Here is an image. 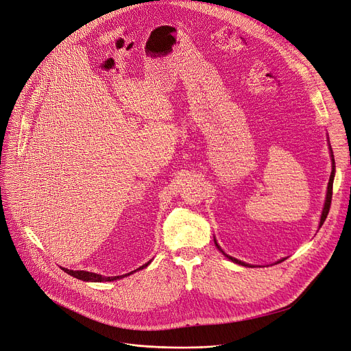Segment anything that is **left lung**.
I'll use <instances>...</instances> for the list:
<instances>
[{"label":"left lung","mask_w":351,"mask_h":351,"mask_svg":"<svg viewBox=\"0 0 351 351\" xmlns=\"http://www.w3.org/2000/svg\"><path fill=\"white\" fill-rule=\"evenodd\" d=\"M330 156H332V173H330V178H329V183H328V192H326V200H325V206H324V210H322V215H321V222H319V228L324 226V222H325V219H326V217H328V214H329V210H330V203H332V192H333V179H335V158H333V152H332V148H330ZM214 243H215V246L218 247V250L219 252H222L224 253V250H222L221 247H219V245L217 243V241H215V238H214ZM226 256L230 259V261H232L234 263H238V265H241V266H247V267H253L252 265H247V263H243V262H241V261H238V259H235V258H231V256H228L227 253H224ZM284 259H281V261H278V263L280 262H282Z\"/></svg>","instance_id":"obj_1"}]
</instances>
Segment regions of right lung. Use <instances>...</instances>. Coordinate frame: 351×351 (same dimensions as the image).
<instances>
[{
    "instance_id": "add662e5",
    "label": "right lung",
    "mask_w": 351,
    "mask_h": 351,
    "mask_svg": "<svg viewBox=\"0 0 351 351\" xmlns=\"http://www.w3.org/2000/svg\"><path fill=\"white\" fill-rule=\"evenodd\" d=\"M149 263H151V261H149L148 263L143 265L141 267H138L137 270H141V269L147 267V266H148ZM62 270H64V271H66L67 274H70V276H73V277L78 278V280H82V281H93V282H101V281H114V280L123 278V277H125V276H130V274H133L134 271H137V270H134V271H130V273H127V274H123V276H113V277H105V276H102V274H97V273H90V271H84V270H69V269H62Z\"/></svg>"
}]
</instances>
